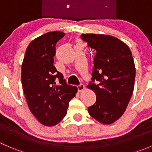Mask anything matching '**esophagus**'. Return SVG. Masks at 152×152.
<instances>
[{"label":"esophagus","instance_id":"34e87169","mask_svg":"<svg viewBox=\"0 0 152 152\" xmlns=\"http://www.w3.org/2000/svg\"><path fill=\"white\" fill-rule=\"evenodd\" d=\"M77 87H78V90H79V92H82V91H84V90H85V85H82V84H81L80 85L78 86Z\"/></svg>","mask_w":152,"mask_h":152}]
</instances>
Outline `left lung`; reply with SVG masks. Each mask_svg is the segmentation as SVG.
Here are the masks:
<instances>
[{
    "label": "left lung",
    "instance_id": "1",
    "mask_svg": "<svg viewBox=\"0 0 152 152\" xmlns=\"http://www.w3.org/2000/svg\"><path fill=\"white\" fill-rule=\"evenodd\" d=\"M82 38L95 53L92 79L99 82L87 85L96 96L88 113L100 123L111 124L123 115L134 90L132 54L126 44L110 35L83 34Z\"/></svg>",
    "mask_w": 152,
    "mask_h": 152
}]
</instances>
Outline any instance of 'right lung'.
I'll list each match as a JSON object with an SVG mask.
<instances>
[{"label":"right lung","mask_w":152,"mask_h":152,"mask_svg":"<svg viewBox=\"0 0 152 152\" xmlns=\"http://www.w3.org/2000/svg\"><path fill=\"white\" fill-rule=\"evenodd\" d=\"M64 36V32L54 31L33 39L21 67V82L29 110L46 126L56 125L65 118L69 102L78 90L76 86L67 85L62 73L53 66L55 45Z\"/></svg>","instance_id":"right-lung-1"}]
</instances>
